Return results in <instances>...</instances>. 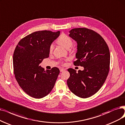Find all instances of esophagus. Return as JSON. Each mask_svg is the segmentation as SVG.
Returning <instances> with one entry per match:
<instances>
[{
  "mask_svg": "<svg viewBox=\"0 0 125 125\" xmlns=\"http://www.w3.org/2000/svg\"><path fill=\"white\" fill-rule=\"evenodd\" d=\"M59 70H60V71H61V72H63V71H64V70H65V69H64V68H60L59 69Z\"/></svg>",
  "mask_w": 125,
  "mask_h": 125,
  "instance_id": "1",
  "label": "esophagus"
}]
</instances>
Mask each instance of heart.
<instances>
[{"label":"heart","instance_id":"heart-1","mask_svg":"<svg viewBox=\"0 0 125 125\" xmlns=\"http://www.w3.org/2000/svg\"><path fill=\"white\" fill-rule=\"evenodd\" d=\"M57 42L60 45L62 46L66 49L70 48L73 46V41L70 37L65 34H61L57 39ZM54 49V46L51 44L49 48V52L51 53Z\"/></svg>","mask_w":125,"mask_h":125}]
</instances>
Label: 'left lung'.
I'll return each mask as SVG.
<instances>
[{"label":"left lung","instance_id":"obj_1","mask_svg":"<svg viewBox=\"0 0 125 125\" xmlns=\"http://www.w3.org/2000/svg\"><path fill=\"white\" fill-rule=\"evenodd\" d=\"M69 36L77 43L75 66L84 68L78 73L68 69L67 80L70 91L81 98H88L95 94L103 85L109 71L110 54L107 43L97 33L85 28L72 29Z\"/></svg>","mask_w":125,"mask_h":125}]
</instances>
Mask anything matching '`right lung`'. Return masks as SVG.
Instances as JSON below:
<instances>
[{
  "label": "right lung",
  "instance_id": "obj_1",
  "mask_svg": "<svg viewBox=\"0 0 125 125\" xmlns=\"http://www.w3.org/2000/svg\"><path fill=\"white\" fill-rule=\"evenodd\" d=\"M60 34V32L39 31L22 38L13 54L15 77L19 85L29 96L41 98L50 92L56 81L60 71L39 66L44 58L49 56V48Z\"/></svg>",
  "mask_w": 125,
  "mask_h": 125
}]
</instances>
